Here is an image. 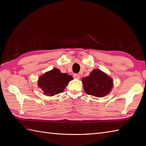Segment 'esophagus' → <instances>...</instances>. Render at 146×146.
I'll return each instance as SVG.
<instances>
[{
  "instance_id": "34e87169",
  "label": "esophagus",
  "mask_w": 146,
  "mask_h": 146,
  "mask_svg": "<svg viewBox=\"0 0 146 146\" xmlns=\"http://www.w3.org/2000/svg\"><path fill=\"white\" fill-rule=\"evenodd\" d=\"M73 78L75 79H80V76L78 74H73Z\"/></svg>"
}]
</instances>
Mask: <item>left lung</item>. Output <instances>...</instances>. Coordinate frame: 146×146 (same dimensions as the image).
<instances>
[{"mask_svg":"<svg viewBox=\"0 0 146 146\" xmlns=\"http://www.w3.org/2000/svg\"><path fill=\"white\" fill-rule=\"evenodd\" d=\"M86 94L97 97H103L109 94L113 87V80L100 70H94L90 75L82 78Z\"/></svg>","mask_w":146,"mask_h":146,"instance_id":"obj_1","label":"left lung"}]
</instances>
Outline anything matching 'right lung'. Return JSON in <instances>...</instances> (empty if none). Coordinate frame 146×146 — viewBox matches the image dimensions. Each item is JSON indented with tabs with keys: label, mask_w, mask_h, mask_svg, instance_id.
Here are the masks:
<instances>
[{
	"label": "right lung",
	"mask_w": 146,
	"mask_h": 146,
	"mask_svg": "<svg viewBox=\"0 0 146 146\" xmlns=\"http://www.w3.org/2000/svg\"><path fill=\"white\" fill-rule=\"evenodd\" d=\"M72 80L73 77L71 75L61 73L57 68H53L39 77L38 85L44 95L54 96L63 92L68 83Z\"/></svg>",
	"instance_id": "1"
}]
</instances>
